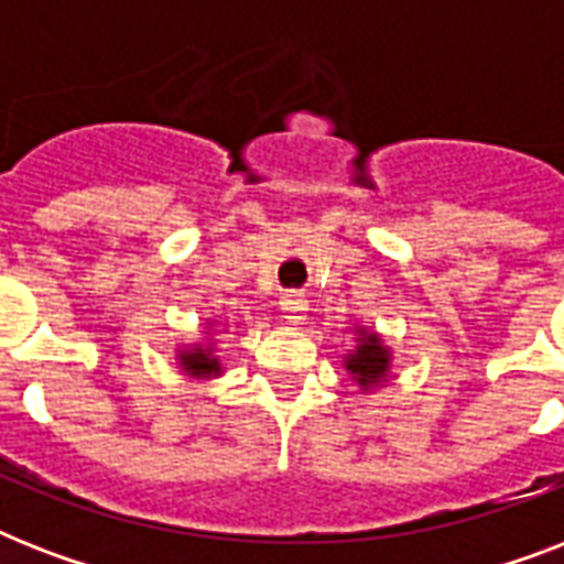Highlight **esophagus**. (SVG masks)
Returning a JSON list of instances; mask_svg holds the SVG:
<instances>
[{"label": "esophagus", "instance_id": "esophagus-1", "mask_svg": "<svg viewBox=\"0 0 564 564\" xmlns=\"http://www.w3.org/2000/svg\"><path fill=\"white\" fill-rule=\"evenodd\" d=\"M281 310L286 322L301 325V322H304V313H307V299H304L301 292H286L281 299Z\"/></svg>", "mask_w": 564, "mask_h": 564}]
</instances>
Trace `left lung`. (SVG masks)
<instances>
[{"instance_id":"left-lung-1","label":"left lung","mask_w":564,"mask_h":564,"mask_svg":"<svg viewBox=\"0 0 564 564\" xmlns=\"http://www.w3.org/2000/svg\"><path fill=\"white\" fill-rule=\"evenodd\" d=\"M360 336L362 339L360 345H357V351L348 354L345 366H348V371H351L354 380H357L362 389H369V386L380 383L386 377V371H389V351L380 345L377 334L360 330Z\"/></svg>"}]
</instances>
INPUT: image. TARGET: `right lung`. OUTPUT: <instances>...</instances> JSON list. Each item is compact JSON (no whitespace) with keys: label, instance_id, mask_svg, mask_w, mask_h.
<instances>
[{"label":"right lung","instance_id":"1","mask_svg":"<svg viewBox=\"0 0 564 564\" xmlns=\"http://www.w3.org/2000/svg\"><path fill=\"white\" fill-rule=\"evenodd\" d=\"M181 366L184 371H189L193 377H210V375H219V360L213 357L210 348H193V351H184L178 354Z\"/></svg>","mask_w":564,"mask_h":564}]
</instances>
